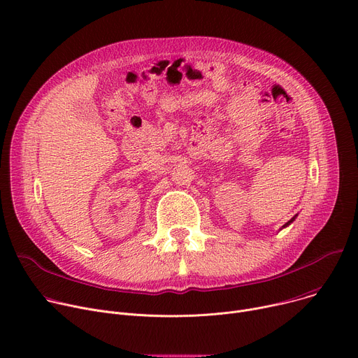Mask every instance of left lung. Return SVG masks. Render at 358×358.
I'll list each match as a JSON object with an SVG mask.
<instances>
[{
    "instance_id": "obj_1",
    "label": "left lung",
    "mask_w": 358,
    "mask_h": 358,
    "mask_svg": "<svg viewBox=\"0 0 358 358\" xmlns=\"http://www.w3.org/2000/svg\"><path fill=\"white\" fill-rule=\"evenodd\" d=\"M294 217H296V216H294ZM294 217H292V219H290V220H289V222H287V223H285V224H283V228H286V227H289V224H290V223H292V222H293V220H294Z\"/></svg>"
}]
</instances>
